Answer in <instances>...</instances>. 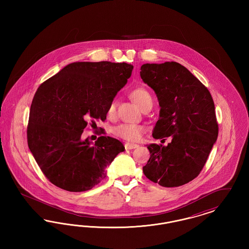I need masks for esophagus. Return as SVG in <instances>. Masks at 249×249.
I'll return each instance as SVG.
<instances>
[{
  "label": "esophagus",
  "instance_id": "obj_1",
  "mask_svg": "<svg viewBox=\"0 0 249 249\" xmlns=\"http://www.w3.org/2000/svg\"><path fill=\"white\" fill-rule=\"evenodd\" d=\"M139 145L137 143H131V142H126L125 143V148L126 149H134L137 148Z\"/></svg>",
  "mask_w": 249,
  "mask_h": 249
}]
</instances>
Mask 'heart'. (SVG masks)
<instances>
[{
  "mask_svg": "<svg viewBox=\"0 0 249 249\" xmlns=\"http://www.w3.org/2000/svg\"><path fill=\"white\" fill-rule=\"evenodd\" d=\"M130 97L133 102L142 109V111L148 107L153 106V98L149 91L144 88H136L130 92ZM117 102L112 100L107 108V115L112 117L116 113ZM144 132V127L137 124H119L114 128L113 133L121 139H124L129 142H136L141 139Z\"/></svg>",
  "mask_w": 249,
  "mask_h": 249,
  "instance_id": "b5f03b06",
  "label": "heart"
}]
</instances>
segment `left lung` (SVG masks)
Masks as SVG:
<instances>
[{
    "mask_svg": "<svg viewBox=\"0 0 249 249\" xmlns=\"http://www.w3.org/2000/svg\"><path fill=\"white\" fill-rule=\"evenodd\" d=\"M140 75L157 94L160 107L153 137L172 142L147 145L150 158L142 167L154 183L174 188L197 178L217 139L213 98L207 88L176 61L145 63Z\"/></svg>",
    "mask_w": 249,
    "mask_h": 249,
    "instance_id": "1",
    "label": "left lung"
}]
</instances>
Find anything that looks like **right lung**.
I'll use <instances>...</instances> for the list:
<instances>
[{"instance_id":"add662e5","label":"right lung","mask_w":249,"mask_h":249,"mask_svg":"<svg viewBox=\"0 0 249 249\" xmlns=\"http://www.w3.org/2000/svg\"><path fill=\"white\" fill-rule=\"evenodd\" d=\"M132 69L126 62H72L40 85L31 106L27 140L53 185L71 192L91 190L125 150L122 142L109 136H100L91 145L82 133L88 124L93 127L96 120L107 119L110 102Z\"/></svg>"}]
</instances>
